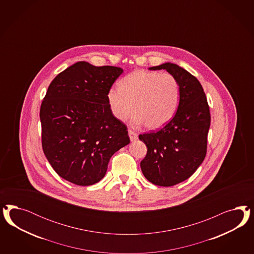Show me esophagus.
I'll return each instance as SVG.
<instances>
[{
    "mask_svg": "<svg viewBox=\"0 0 254 254\" xmlns=\"http://www.w3.org/2000/svg\"><path fill=\"white\" fill-rule=\"evenodd\" d=\"M128 135H129V138H130L131 141H134L138 138V134L136 132H134L133 130L129 129L128 130Z\"/></svg>",
    "mask_w": 254,
    "mask_h": 254,
    "instance_id": "obj_1",
    "label": "esophagus"
}]
</instances>
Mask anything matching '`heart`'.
Listing matches in <instances>:
<instances>
[{"instance_id": "b5f03b06", "label": "heart", "mask_w": 254, "mask_h": 254, "mask_svg": "<svg viewBox=\"0 0 254 254\" xmlns=\"http://www.w3.org/2000/svg\"><path fill=\"white\" fill-rule=\"evenodd\" d=\"M118 86L107 92L112 115L125 121L133 110V124H145L151 130L169 123L181 103V85L177 78L169 72L137 69L123 77Z\"/></svg>"}]
</instances>
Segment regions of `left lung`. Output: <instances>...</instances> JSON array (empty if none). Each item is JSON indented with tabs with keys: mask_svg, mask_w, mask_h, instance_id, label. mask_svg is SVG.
I'll return each mask as SVG.
<instances>
[{
	"mask_svg": "<svg viewBox=\"0 0 254 254\" xmlns=\"http://www.w3.org/2000/svg\"><path fill=\"white\" fill-rule=\"evenodd\" d=\"M150 69H166L181 85V103L174 117L161 129L140 134L147 147L140 162L143 175L158 186H173L198 169L207 154L210 113L199 81L189 71L173 63Z\"/></svg>",
	"mask_w": 254,
	"mask_h": 254,
	"instance_id": "8db88e82",
	"label": "left lung"
}]
</instances>
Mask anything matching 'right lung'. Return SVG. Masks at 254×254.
<instances>
[{"mask_svg":"<svg viewBox=\"0 0 254 254\" xmlns=\"http://www.w3.org/2000/svg\"><path fill=\"white\" fill-rule=\"evenodd\" d=\"M122 72L79 62L48 86L40 109L42 146L55 171L69 183L97 184L112 155L130 142L127 126L112 115L107 100Z\"/></svg>","mask_w":254,"mask_h":254,"instance_id":"right-lung-1","label":"right lung"}]
</instances>
